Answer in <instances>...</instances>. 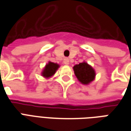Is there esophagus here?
Returning <instances> with one entry per match:
<instances>
[{"instance_id": "obj_1", "label": "esophagus", "mask_w": 131, "mask_h": 131, "mask_svg": "<svg viewBox=\"0 0 131 131\" xmlns=\"http://www.w3.org/2000/svg\"><path fill=\"white\" fill-rule=\"evenodd\" d=\"M64 63L65 64H69V58L67 57H66L64 59Z\"/></svg>"}]
</instances>
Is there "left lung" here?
Masks as SVG:
<instances>
[{
    "label": "left lung",
    "instance_id": "left-lung-1",
    "mask_svg": "<svg viewBox=\"0 0 131 131\" xmlns=\"http://www.w3.org/2000/svg\"><path fill=\"white\" fill-rule=\"evenodd\" d=\"M74 71L78 80L83 84H88L95 77V70L86 62L79 63L74 66Z\"/></svg>",
    "mask_w": 131,
    "mask_h": 131
}]
</instances>
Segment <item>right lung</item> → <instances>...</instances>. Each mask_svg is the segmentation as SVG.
Here are the masks:
<instances>
[{"label": "right lung", "instance_id": "obj_1", "mask_svg": "<svg viewBox=\"0 0 131 131\" xmlns=\"http://www.w3.org/2000/svg\"><path fill=\"white\" fill-rule=\"evenodd\" d=\"M59 67V65L55 63L49 62V63L46 66V67L44 68L42 75L43 77L48 78V77H52L53 74H54L55 71H57V69Z\"/></svg>", "mask_w": 131, "mask_h": 131}]
</instances>
